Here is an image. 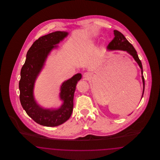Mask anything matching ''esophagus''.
I'll list each match as a JSON object with an SVG mask.
<instances>
[{"label":"esophagus","instance_id":"obj_1","mask_svg":"<svg viewBox=\"0 0 160 160\" xmlns=\"http://www.w3.org/2000/svg\"><path fill=\"white\" fill-rule=\"evenodd\" d=\"M83 77L85 78V79L88 80V79H89L91 78V74L89 72H85L83 74Z\"/></svg>","mask_w":160,"mask_h":160}]
</instances>
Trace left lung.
<instances>
[{
	"label": "left lung",
	"instance_id": "1",
	"mask_svg": "<svg viewBox=\"0 0 160 160\" xmlns=\"http://www.w3.org/2000/svg\"><path fill=\"white\" fill-rule=\"evenodd\" d=\"M114 37L112 41L109 43L108 46H107V49L108 50H121L123 51H127L128 53L130 54L133 58L135 59L139 65L141 69L142 75V80L143 83V91L142 94V97L145 91V78L143 76V67L141 61L139 59L138 56L137 55V52L132 45L129 42V41L124 37L121 32L119 31L114 30L113 31Z\"/></svg>",
	"mask_w": 160,
	"mask_h": 160
}]
</instances>
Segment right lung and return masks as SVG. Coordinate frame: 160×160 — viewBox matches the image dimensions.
<instances>
[{
    "mask_svg": "<svg viewBox=\"0 0 160 160\" xmlns=\"http://www.w3.org/2000/svg\"><path fill=\"white\" fill-rule=\"evenodd\" d=\"M67 35V32L56 31L38 38L29 49L21 69L19 89L22 106L35 122L46 127L58 126L70 118L73 110L76 84L82 78L81 74H77L62 84L60 97L63 104L59 109H44L39 106L34 99V83L47 55L57 47L54 45L58 44Z\"/></svg>",
    "mask_w": 160,
    "mask_h": 160,
    "instance_id": "right-lung-1",
    "label": "right lung"
}]
</instances>
